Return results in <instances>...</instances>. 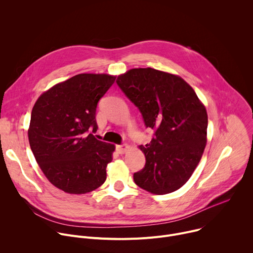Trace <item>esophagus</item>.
Instances as JSON below:
<instances>
[{"label":"esophagus","mask_w":253,"mask_h":253,"mask_svg":"<svg viewBox=\"0 0 253 253\" xmlns=\"http://www.w3.org/2000/svg\"><path fill=\"white\" fill-rule=\"evenodd\" d=\"M128 148H129V146L127 145V144H121V145L116 146V150L119 154H124L128 150Z\"/></svg>","instance_id":"34e87169"}]
</instances>
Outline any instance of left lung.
Returning a JSON list of instances; mask_svg holds the SVG:
<instances>
[{
  "label": "left lung",
  "mask_w": 253,
  "mask_h": 253,
  "mask_svg": "<svg viewBox=\"0 0 253 253\" xmlns=\"http://www.w3.org/2000/svg\"><path fill=\"white\" fill-rule=\"evenodd\" d=\"M154 135L140 146L146 163L134 173L144 190L163 195L182 187L198 165L207 135V112L182 78L152 68L131 69L116 80Z\"/></svg>",
  "instance_id": "left-lung-1"
}]
</instances>
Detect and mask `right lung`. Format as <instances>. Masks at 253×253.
I'll use <instances>...</instances> for the list:
<instances>
[{"mask_svg": "<svg viewBox=\"0 0 253 253\" xmlns=\"http://www.w3.org/2000/svg\"><path fill=\"white\" fill-rule=\"evenodd\" d=\"M107 74H79L59 83L35 103L28 131L36 161L49 181L71 194H85L106 180L113 144L98 140L96 109L115 82Z\"/></svg>", "mask_w": 253, "mask_h": 253, "instance_id": "obj_1", "label": "right lung"}]
</instances>
